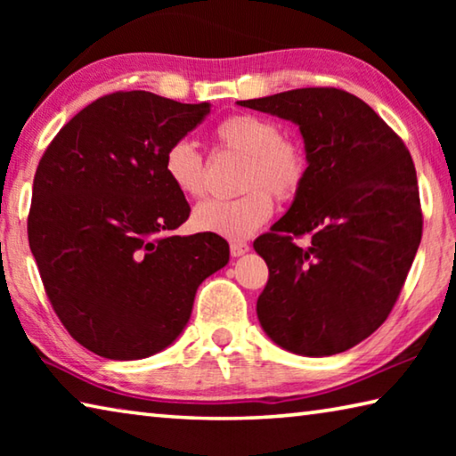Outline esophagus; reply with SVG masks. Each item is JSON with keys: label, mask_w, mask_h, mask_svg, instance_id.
I'll use <instances>...</instances> for the list:
<instances>
[{"label": "esophagus", "mask_w": 456, "mask_h": 456, "mask_svg": "<svg viewBox=\"0 0 456 456\" xmlns=\"http://www.w3.org/2000/svg\"><path fill=\"white\" fill-rule=\"evenodd\" d=\"M229 249H231V256H233V257H241V256H245L247 251H249V245H247L245 241H233V243H231Z\"/></svg>", "instance_id": "1"}]
</instances>
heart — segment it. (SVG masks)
<instances>
[{"mask_svg": "<svg viewBox=\"0 0 456 456\" xmlns=\"http://www.w3.org/2000/svg\"><path fill=\"white\" fill-rule=\"evenodd\" d=\"M221 149L245 157L239 187L241 197L231 200H205L192 211V227L203 233L227 239H247L273 213L275 199L288 200L302 189L307 159L296 138L280 134L273 120L257 114H231L213 130ZM163 171L176 192L187 199L205 195V163L195 142L181 138L168 146Z\"/></svg>", "mask_w": 456, "mask_h": 456, "instance_id": "heart-1", "label": "heart"}]
</instances>
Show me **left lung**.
<instances>
[{"label": "left lung", "instance_id": "8db88e82", "mask_svg": "<svg viewBox=\"0 0 456 456\" xmlns=\"http://www.w3.org/2000/svg\"><path fill=\"white\" fill-rule=\"evenodd\" d=\"M237 104L297 125L307 159L288 213L253 243L269 267L261 328L299 356L350 350L388 318L420 245L411 152L364 100L338 88ZM304 234L311 241L296 244Z\"/></svg>", "mask_w": 456, "mask_h": 456}]
</instances>
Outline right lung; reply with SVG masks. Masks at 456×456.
<instances>
[{
	"label": "right lung",
	"instance_id": "add662e5",
	"mask_svg": "<svg viewBox=\"0 0 456 456\" xmlns=\"http://www.w3.org/2000/svg\"><path fill=\"white\" fill-rule=\"evenodd\" d=\"M209 112V102L114 92L76 114L37 165L29 249L60 322L98 356L165 350L199 285L227 265L223 237L173 235L191 207L163 171L168 146Z\"/></svg>",
	"mask_w": 456,
	"mask_h": 456
}]
</instances>
